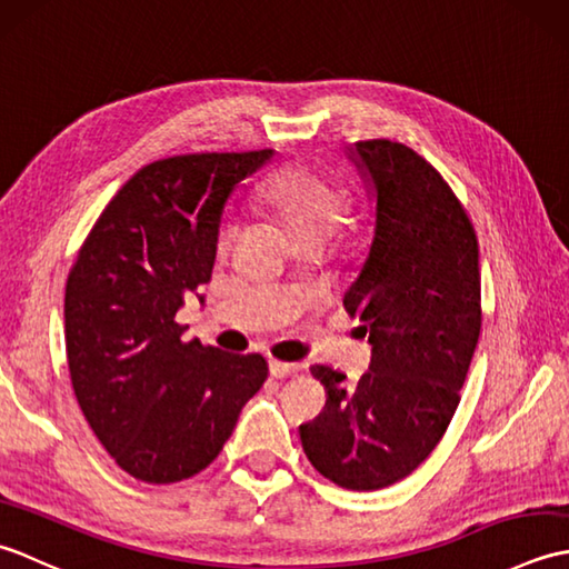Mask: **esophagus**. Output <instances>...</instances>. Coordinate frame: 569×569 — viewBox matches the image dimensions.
<instances>
[{
    "label": "esophagus",
    "mask_w": 569,
    "mask_h": 569,
    "mask_svg": "<svg viewBox=\"0 0 569 569\" xmlns=\"http://www.w3.org/2000/svg\"><path fill=\"white\" fill-rule=\"evenodd\" d=\"M269 371H271L273 379H286V377H296V373L300 371V365H288V361L271 359L269 361Z\"/></svg>",
    "instance_id": "1"
}]
</instances>
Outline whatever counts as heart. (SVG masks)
Wrapping results in <instances>:
<instances>
[{"label": "heart", "instance_id": "obj_1", "mask_svg": "<svg viewBox=\"0 0 569 569\" xmlns=\"http://www.w3.org/2000/svg\"><path fill=\"white\" fill-rule=\"evenodd\" d=\"M259 200L281 217L288 234L296 241H328L342 224L347 210V190L337 180L303 166L286 168V171L271 176L261 188ZM237 234V220H227L220 227L217 244L220 249H229Z\"/></svg>", "mask_w": 569, "mask_h": 569}]
</instances>
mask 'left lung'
Segmentation results:
<instances>
[{"label":"left lung","mask_w":569,"mask_h":569,"mask_svg":"<svg viewBox=\"0 0 569 569\" xmlns=\"http://www.w3.org/2000/svg\"><path fill=\"white\" fill-rule=\"evenodd\" d=\"M347 159L377 202L369 253L342 300L365 322L371 365L357 383L310 367L328 403L300 426V442L325 479L373 491L426 462L455 416L481 328L479 244L450 186L413 149L357 141Z\"/></svg>","instance_id":"obj_1"}]
</instances>
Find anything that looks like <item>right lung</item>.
<instances>
[{
  "label": "right lung",
  "instance_id": "right-lung-1",
  "mask_svg": "<svg viewBox=\"0 0 569 569\" xmlns=\"http://www.w3.org/2000/svg\"><path fill=\"white\" fill-rule=\"evenodd\" d=\"M188 153L131 176L66 283V349L84 420L134 479L173 485L220 455L269 365L183 342L176 312L212 278L224 204L273 159Z\"/></svg>",
  "mask_w": 569,
  "mask_h": 569
}]
</instances>
